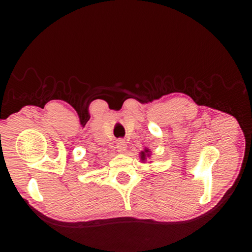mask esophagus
<instances>
[{"mask_svg": "<svg viewBox=\"0 0 252 252\" xmlns=\"http://www.w3.org/2000/svg\"><path fill=\"white\" fill-rule=\"evenodd\" d=\"M116 148H117V151L120 154H124L126 151V148H127V145L126 142L124 140H118L117 144H116Z\"/></svg>", "mask_w": 252, "mask_h": 252, "instance_id": "esophagus-1", "label": "esophagus"}]
</instances>
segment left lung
<instances>
[{
  "mask_svg": "<svg viewBox=\"0 0 252 252\" xmlns=\"http://www.w3.org/2000/svg\"><path fill=\"white\" fill-rule=\"evenodd\" d=\"M150 156H151V151H150V149H148V148H145L144 150L140 151V154H139L140 161H141L142 163H146L147 159H149V158H150ZM149 163H151V161H150Z\"/></svg>",
  "mask_w": 252,
  "mask_h": 252,
  "instance_id": "8db88e82",
  "label": "left lung"
}]
</instances>
